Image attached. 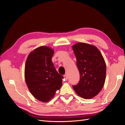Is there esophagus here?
<instances>
[{
  "label": "esophagus",
  "instance_id": "34e87169",
  "mask_svg": "<svg viewBox=\"0 0 125 125\" xmlns=\"http://www.w3.org/2000/svg\"><path fill=\"white\" fill-rule=\"evenodd\" d=\"M63 77H64V79H65V81H67V79H68L67 75H63Z\"/></svg>",
  "mask_w": 125,
  "mask_h": 125
}]
</instances>
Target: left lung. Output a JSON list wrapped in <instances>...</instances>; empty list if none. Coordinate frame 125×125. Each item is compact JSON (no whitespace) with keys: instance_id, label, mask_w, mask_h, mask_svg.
I'll return each instance as SVG.
<instances>
[{"instance_id":"1","label":"left lung","mask_w":125,"mask_h":125,"mask_svg":"<svg viewBox=\"0 0 125 125\" xmlns=\"http://www.w3.org/2000/svg\"><path fill=\"white\" fill-rule=\"evenodd\" d=\"M80 73V81L73 87L79 96L90 99L100 93L104 85L106 67L103 56L96 47L84 43L73 46Z\"/></svg>"}]
</instances>
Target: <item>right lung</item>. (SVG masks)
Listing matches in <instances>:
<instances>
[{
  "label": "right lung",
  "mask_w": 125,
  "mask_h": 125,
  "mask_svg": "<svg viewBox=\"0 0 125 125\" xmlns=\"http://www.w3.org/2000/svg\"><path fill=\"white\" fill-rule=\"evenodd\" d=\"M53 55L51 48L41 46L30 52L26 60V85L34 97L43 102L50 101L62 84L63 77L56 71L52 61Z\"/></svg>",
  "instance_id": "right-lung-1"
}]
</instances>
